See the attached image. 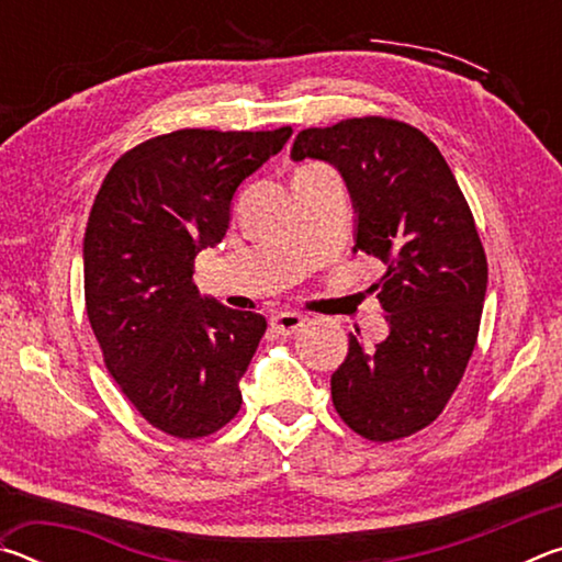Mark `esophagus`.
<instances>
[{"label":"esophagus","instance_id":"34e87169","mask_svg":"<svg viewBox=\"0 0 562 562\" xmlns=\"http://www.w3.org/2000/svg\"><path fill=\"white\" fill-rule=\"evenodd\" d=\"M304 322H307V317L300 315V312H278V315H272L270 325L278 335H292V331H297Z\"/></svg>","mask_w":562,"mask_h":562}]
</instances>
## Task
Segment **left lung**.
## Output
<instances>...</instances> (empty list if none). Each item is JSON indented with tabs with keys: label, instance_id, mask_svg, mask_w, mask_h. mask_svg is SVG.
Here are the masks:
<instances>
[{
	"label": "left lung",
	"instance_id": "left-lung-1",
	"mask_svg": "<svg viewBox=\"0 0 562 562\" xmlns=\"http://www.w3.org/2000/svg\"><path fill=\"white\" fill-rule=\"evenodd\" d=\"M292 160H325L355 207V250L386 265L376 300L386 339L349 331L331 402L349 429L394 441L429 426L459 386L479 337L488 262L459 183L422 131L392 119L304 128Z\"/></svg>",
	"mask_w": 562,
	"mask_h": 562
}]
</instances>
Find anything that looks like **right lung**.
Instances as JSON below:
<instances>
[{"label": "right lung", "mask_w": 562, "mask_h": 562, "mask_svg": "<svg viewBox=\"0 0 562 562\" xmlns=\"http://www.w3.org/2000/svg\"><path fill=\"white\" fill-rule=\"evenodd\" d=\"M292 128H183L121 156L83 235V292L103 361L156 429L198 439L240 412V379L268 329L201 294L193 260L231 227L237 188Z\"/></svg>", "instance_id": "add662e5"}]
</instances>
